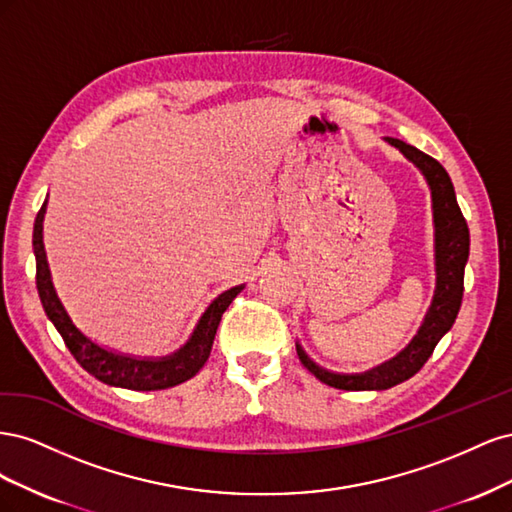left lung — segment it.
<instances>
[{
    "label": "left lung",
    "instance_id": "obj_1",
    "mask_svg": "<svg viewBox=\"0 0 512 512\" xmlns=\"http://www.w3.org/2000/svg\"><path fill=\"white\" fill-rule=\"evenodd\" d=\"M386 141L423 170L431 188L433 224H436V294H433V303L425 316L421 331L414 335L408 348L399 352L393 361L376 369H369L365 374H333V371L318 367L303 352V348L297 346V354L303 367L312 371L320 382L333 386V389L382 391L412 378L427 363L442 335L453 327L463 299V271H466L470 254V230L457 205L453 181L448 177L444 166L438 160L427 156V153L399 141V138H386Z\"/></svg>",
    "mask_w": 512,
    "mask_h": 512
}]
</instances>
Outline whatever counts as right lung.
<instances>
[{
  "label": "right lung",
  "instance_id": "obj_1",
  "mask_svg": "<svg viewBox=\"0 0 512 512\" xmlns=\"http://www.w3.org/2000/svg\"><path fill=\"white\" fill-rule=\"evenodd\" d=\"M44 211H46V203L40 207L34 222L36 288H38L46 316H49V320L55 324L59 335L64 337V344L72 352L76 363H79L85 371H89L91 376L102 380L104 384L121 386V389H132V391L170 389V386H177L185 380L194 378L209 359L215 331H218L222 314L226 312L232 299H235L243 290V286H235L222 292L220 297L207 307V312L203 314V318H200L198 327L190 337V342L173 356H166V359H134V356L104 350L74 327L70 316L66 314L64 305H61L57 299L53 282H51V271H49V265H46L44 243H42Z\"/></svg>",
  "mask_w": 512,
  "mask_h": 512
}]
</instances>
